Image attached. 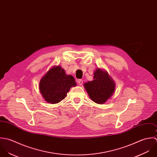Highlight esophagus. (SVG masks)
I'll use <instances>...</instances> for the list:
<instances>
[{
  "mask_svg": "<svg viewBox=\"0 0 157 157\" xmlns=\"http://www.w3.org/2000/svg\"><path fill=\"white\" fill-rule=\"evenodd\" d=\"M77 82H78V84L79 86H81V85H82V84H83V81L81 80V79H78V80L77 81Z\"/></svg>",
  "mask_w": 157,
  "mask_h": 157,
  "instance_id": "1",
  "label": "esophagus"
}]
</instances>
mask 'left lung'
<instances>
[{"instance_id": "1", "label": "left lung", "mask_w": 157, "mask_h": 157, "mask_svg": "<svg viewBox=\"0 0 157 157\" xmlns=\"http://www.w3.org/2000/svg\"><path fill=\"white\" fill-rule=\"evenodd\" d=\"M94 79L84 84V87L91 99L98 104H104L115 92V84L107 72L97 69Z\"/></svg>"}]
</instances>
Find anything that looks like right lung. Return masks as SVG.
Masks as SVG:
<instances>
[{"label": "right lung", "instance_id": "add662e5", "mask_svg": "<svg viewBox=\"0 0 157 157\" xmlns=\"http://www.w3.org/2000/svg\"><path fill=\"white\" fill-rule=\"evenodd\" d=\"M76 82L71 75H66L60 66L51 68L41 79L39 90L45 100L52 104H56L66 97L71 87Z\"/></svg>", "mask_w": 157, "mask_h": 157}]
</instances>
